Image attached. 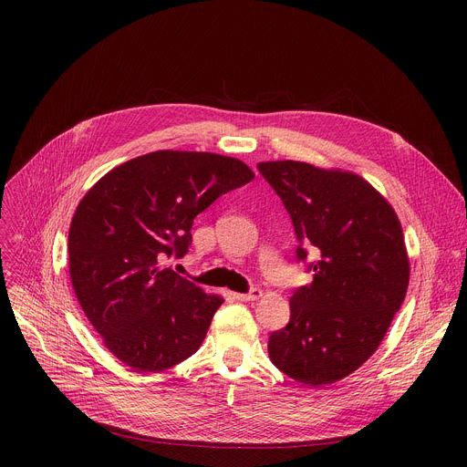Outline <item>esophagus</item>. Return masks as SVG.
<instances>
[{"label":"esophagus","mask_w":467,"mask_h":467,"mask_svg":"<svg viewBox=\"0 0 467 467\" xmlns=\"http://www.w3.org/2000/svg\"><path fill=\"white\" fill-rule=\"evenodd\" d=\"M262 297V290L258 288H253L249 294H234V299L238 301H256Z\"/></svg>","instance_id":"obj_1"}]
</instances>
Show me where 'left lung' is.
<instances>
[{
	"instance_id": "8db88e82",
	"label": "left lung",
	"mask_w": 467,
	"mask_h": 467,
	"mask_svg": "<svg viewBox=\"0 0 467 467\" xmlns=\"http://www.w3.org/2000/svg\"><path fill=\"white\" fill-rule=\"evenodd\" d=\"M283 199L299 240L317 254L314 279L290 297V321L268 342L272 362L306 386L357 371L401 308L410 260L388 199L366 179L299 161L256 164Z\"/></svg>"
}]
</instances>
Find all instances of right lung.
<instances>
[{"label":"right lung","mask_w":467,"mask_h":467,"mask_svg":"<svg viewBox=\"0 0 467 467\" xmlns=\"http://www.w3.org/2000/svg\"><path fill=\"white\" fill-rule=\"evenodd\" d=\"M253 179L233 157L161 150L112 168L83 195L68 233L70 279L103 346L125 366L159 373L203 344L223 297L164 260L188 251L197 214Z\"/></svg>","instance_id":"right-lung-1"}]
</instances>
